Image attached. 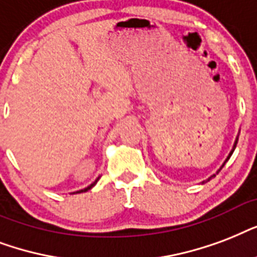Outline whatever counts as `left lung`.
<instances>
[{"label":"left lung","instance_id":"1","mask_svg":"<svg viewBox=\"0 0 257 257\" xmlns=\"http://www.w3.org/2000/svg\"><path fill=\"white\" fill-rule=\"evenodd\" d=\"M238 134H240V131H238ZM238 134H237V137H236V139H234L233 147H232V150H230V153H229V156L226 157V160H225V161H224V164H222V165H221V168L218 169V170H217V173H216V174H218V172H220V170H221V169H222V168H224V165H225V164H226V162H228V160H229V158H230V156H232V154H233V151H234V149H236V145H237V141H238ZM216 174H213V176H210V177H209V178H208V180H206V181H210V180H212V178H213V177H216ZM204 182H205V181H204Z\"/></svg>","mask_w":257,"mask_h":257}]
</instances>
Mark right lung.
Returning <instances> with one entry per match:
<instances>
[{"instance_id":"obj_1","label":"right lung","mask_w":257,"mask_h":257,"mask_svg":"<svg viewBox=\"0 0 257 257\" xmlns=\"http://www.w3.org/2000/svg\"><path fill=\"white\" fill-rule=\"evenodd\" d=\"M99 178H100V177H97L96 180L93 181L92 184L89 185V186H87V188H84V189H81V190H79V192H76V193H83V192H87V190H89V189H92L93 186H95V185H96V182H97V181H99Z\"/></svg>"}]
</instances>
